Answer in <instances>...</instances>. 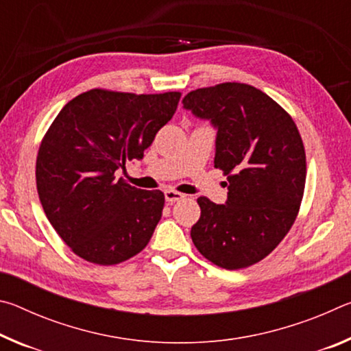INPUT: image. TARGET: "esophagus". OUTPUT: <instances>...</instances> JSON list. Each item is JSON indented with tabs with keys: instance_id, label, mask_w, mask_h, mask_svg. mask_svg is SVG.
Here are the masks:
<instances>
[{
	"instance_id": "obj_1",
	"label": "esophagus",
	"mask_w": 351,
	"mask_h": 351,
	"mask_svg": "<svg viewBox=\"0 0 351 351\" xmlns=\"http://www.w3.org/2000/svg\"><path fill=\"white\" fill-rule=\"evenodd\" d=\"M164 197H165V201H167V203H176V201L182 199L184 197H186V195L176 192V190H165Z\"/></svg>"
}]
</instances>
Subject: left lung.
<instances>
[{"mask_svg": "<svg viewBox=\"0 0 351 351\" xmlns=\"http://www.w3.org/2000/svg\"><path fill=\"white\" fill-rule=\"evenodd\" d=\"M184 110L217 130L215 162L228 176L224 204L199 197L190 237L224 269L247 268L277 247L304 197L306 159L295 123L268 94L246 83L190 91Z\"/></svg>", "mask_w": 351, "mask_h": 351, "instance_id": "1", "label": "left lung"}]
</instances>
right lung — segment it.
Wrapping results in <instances>:
<instances>
[{
    "instance_id": "obj_1",
    "label": "right lung",
    "mask_w": 351,
    "mask_h": 351,
    "mask_svg": "<svg viewBox=\"0 0 351 351\" xmlns=\"http://www.w3.org/2000/svg\"><path fill=\"white\" fill-rule=\"evenodd\" d=\"M180 97L91 90L64 105L47 130L35 170L38 197L52 228L83 260L117 265L150 241L164 193L132 187L117 173L144 158Z\"/></svg>"
}]
</instances>
